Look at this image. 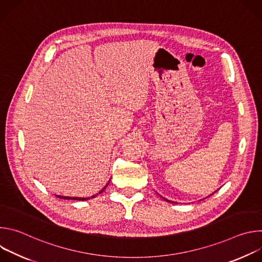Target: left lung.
I'll list each match as a JSON object with an SVG mask.
<instances>
[{
	"label": "left lung",
	"mask_w": 262,
	"mask_h": 262,
	"mask_svg": "<svg viewBox=\"0 0 262 262\" xmlns=\"http://www.w3.org/2000/svg\"><path fill=\"white\" fill-rule=\"evenodd\" d=\"M215 192H216V191H215ZM212 194H213V193H212ZM212 194H211V195H212ZM158 195H159V194H158ZM160 196H161V195H160ZM209 196H210V195H209ZM209 196H208V197H209ZM161 197H162V196H161ZM162 198H163V197H162ZM164 199H165V200H166V201H168V202H171V203H174V202H173V201H170V200H168V199H166V198H164Z\"/></svg>",
	"instance_id": "1"
}]
</instances>
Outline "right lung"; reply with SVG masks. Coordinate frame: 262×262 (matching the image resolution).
I'll return each mask as SVG.
<instances>
[{
	"instance_id": "add662e5",
	"label": "right lung",
	"mask_w": 262,
	"mask_h": 262,
	"mask_svg": "<svg viewBox=\"0 0 262 262\" xmlns=\"http://www.w3.org/2000/svg\"><path fill=\"white\" fill-rule=\"evenodd\" d=\"M111 180V179H110ZM110 180H108V182H110ZM108 182L105 184V186L104 188L98 193V194H100V193H102L104 190H105V188H106V185L108 184ZM98 194H95V195H93V196H91V197H87V198H82V197H66V196H59V195H56L57 197H59V198H61V199H67V200H79V201H85V200H88V199H91V198H94V197H96Z\"/></svg>"
}]
</instances>
